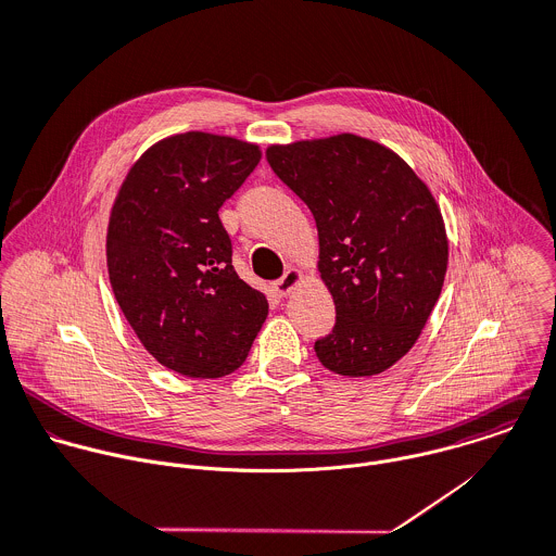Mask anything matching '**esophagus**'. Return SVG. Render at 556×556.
<instances>
[{"mask_svg": "<svg viewBox=\"0 0 556 556\" xmlns=\"http://www.w3.org/2000/svg\"><path fill=\"white\" fill-rule=\"evenodd\" d=\"M305 279V275L299 268H290L279 281L273 283V290L277 296H288L296 286H301Z\"/></svg>", "mask_w": 556, "mask_h": 556, "instance_id": "34e87169", "label": "esophagus"}]
</instances>
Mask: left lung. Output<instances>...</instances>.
Instances as JSON below:
<instances>
[{"label":"left lung","instance_id":"left-lung-1","mask_svg":"<svg viewBox=\"0 0 556 556\" xmlns=\"http://www.w3.org/2000/svg\"><path fill=\"white\" fill-rule=\"evenodd\" d=\"M266 157L316 220L338 316L314 346L320 364L342 377L392 368L420 338L448 268L433 192L390 147L349 131L270 144Z\"/></svg>","mask_w":556,"mask_h":556}]
</instances>
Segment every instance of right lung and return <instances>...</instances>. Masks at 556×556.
Listing matches in <instances>:
<instances>
[{
  "label": "right lung",
  "instance_id": "obj_1",
  "mask_svg": "<svg viewBox=\"0 0 556 556\" xmlns=\"http://www.w3.org/2000/svg\"><path fill=\"white\" fill-rule=\"evenodd\" d=\"M260 160L257 142L173 134L131 164L114 197L105 233L114 299L147 353L184 377L238 370L268 316L266 294L233 270L218 218Z\"/></svg>",
  "mask_w": 556,
  "mask_h": 556
}]
</instances>
